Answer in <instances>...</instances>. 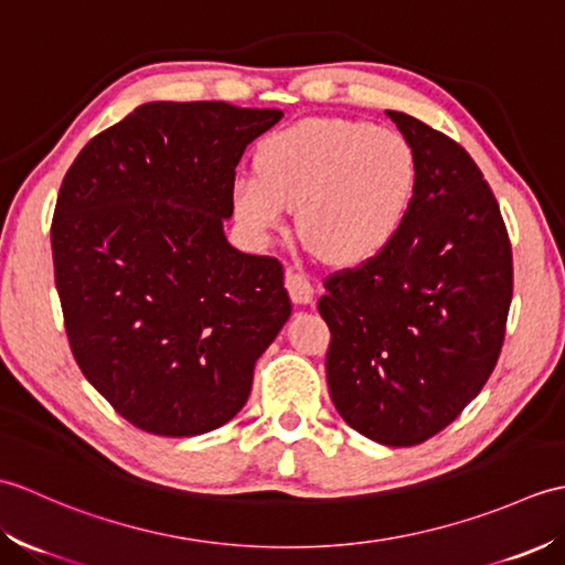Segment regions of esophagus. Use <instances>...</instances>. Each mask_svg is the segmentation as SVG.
<instances>
[{
  "label": "esophagus",
  "instance_id": "esophagus-1",
  "mask_svg": "<svg viewBox=\"0 0 565 565\" xmlns=\"http://www.w3.org/2000/svg\"><path fill=\"white\" fill-rule=\"evenodd\" d=\"M286 289H289L296 303H313V284H310L308 274H303L301 269H286Z\"/></svg>",
  "mask_w": 565,
  "mask_h": 565
}]
</instances>
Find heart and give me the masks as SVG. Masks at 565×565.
Listing matches in <instances>:
<instances>
[{"label": "heart", "mask_w": 565, "mask_h": 565, "mask_svg": "<svg viewBox=\"0 0 565 565\" xmlns=\"http://www.w3.org/2000/svg\"><path fill=\"white\" fill-rule=\"evenodd\" d=\"M415 154L393 128L308 118L262 142L257 174H237L233 211L255 239L279 233L289 206L318 252L354 264L376 257L405 218Z\"/></svg>", "instance_id": "heart-1"}]
</instances>
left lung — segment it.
Segmentation results:
<instances>
[{"instance_id":"obj_1","label":"left lung","mask_w":565,"mask_h":565,"mask_svg":"<svg viewBox=\"0 0 565 565\" xmlns=\"http://www.w3.org/2000/svg\"><path fill=\"white\" fill-rule=\"evenodd\" d=\"M386 114L415 154L411 206L376 257L330 276L318 310L344 423L386 447H413L454 423L493 374L512 247L471 154L413 116Z\"/></svg>"}]
</instances>
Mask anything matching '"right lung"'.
Instances as JSON below:
<instances>
[{"instance_id":"right-lung-1","label":"right lung","mask_w":565,"mask_h":565,"mask_svg":"<svg viewBox=\"0 0 565 565\" xmlns=\"http://www.w3.org/2000/svg\"><path fill=\"white\" fill-rule=\"evenodd\" d=\"M279 109L148 102L82 148L51 243L70 350L130 425L194 437L233 419L291 316L281 262L223 233L235 167Z\"/></svg>"}]
</instances>
